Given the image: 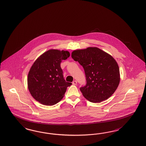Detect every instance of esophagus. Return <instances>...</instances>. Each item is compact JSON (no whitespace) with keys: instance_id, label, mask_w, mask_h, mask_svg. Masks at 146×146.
<instances>
[{"instance_id":"1","label":"esophagus","mask_w":146,"mask_h":146,"mask_svg":"<svg viewBox=\"0 0 146 146\" xmlns=\"http://www.w3.org/2000/svg\"><path fill=\"white\" fill-rule=\"evenodd\" d=\"M72 84L73 85H76L77 84V81L76 80H74V81H73L72 82Z\"/></svg>"}]
</instances>
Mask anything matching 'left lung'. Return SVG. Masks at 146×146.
Wrapping results in <instances>:
<instances>
[{"mask_svg": "<svg viewBox=\"0 0 146 146\" xmlns=\"http://www.w3.org/2000/svg\"><path fill=\"white\" fill-rule=\"evenodd\" d=\"M72 58L84 69L86 84L80 91L92 103L108 99L117 89L120 75L118 63L106 52L97 47L74 50Z\"/></svg>", "mask_w": 146, "mask_h": 146, "instance_id": "left-lung-1", "label": "left lung"}]
</instances>
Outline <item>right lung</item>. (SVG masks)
<instances>
[{
  "mask_svg": "<svg viewBox=\"0 0 146 146\" xmlns=\"http://www.w3.org/2000/svg\"><path fill=\"white\" fill-rule=\"evenodd\" d=\"M70 56L66 50L49 49L34 62L28 72V89L34 99L44 105L58 103L72 84L64 80L61 68L62 60Z\"/></svg>",
  "mask_w": 146,
  "mask_h": 146,
  "instance_id": "add662e5",
  "label": "right lung"
}]
</instances>
